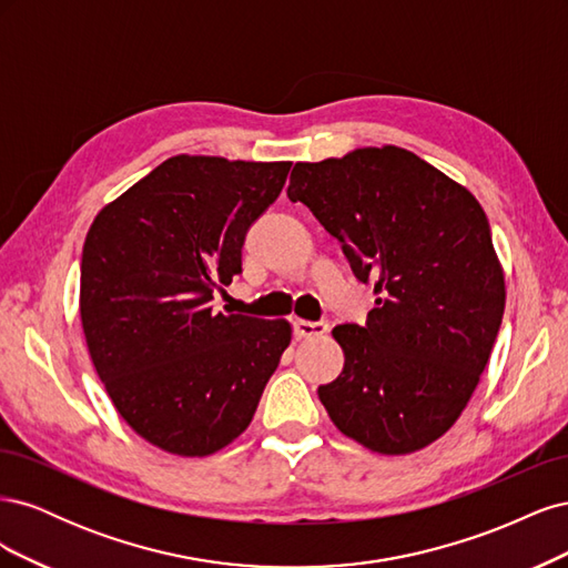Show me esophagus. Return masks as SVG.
Instances as JSON below:
<instances>
[{
    "label": "esophagus",
    "instance_id": "34e87169",
    "mask_svg": "<svg viewBox=\"0 0 568 568\" xmlns=\"http://www.w3.org/2000/svg\"><path fill=\"white\" fill-rule=\"evenodd\" d=\"M332 329V324L322 320V322H307V320H296L294 322V334L298 338H317V336H324L326 332Z\"/></svg>",
    "mask_w": 568,
    "mask_h": 568
}]
</instances>
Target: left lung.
<instances>
[{"mask_svg": "<svg viewBox=\"0 0 568 568\" xmlns=\"http://www.w3.org/2000/svg\"><path fill=\"white\" fill-rule=\"evenodd\" d=\"M286 194L379 296L365 326H334L346 363L317 388L322 405L374 453L426 448L467 407L503 324L505 274L484 209L400 146L296 163Z\"/></svg>", "mask_w": 568, "mask_h": 568, "instance_id": "obj_1", "label": "left lung"}]
</instances>
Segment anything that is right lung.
I'll list each match as a JSON object with an SVG mask.
<instances>
[{
    "label": "right lung",
    "mask_w": 568,
    "mask_h": 568,
    "mask_svg": "<svg viewBox=\"0 0 568 568\" xmlns=\"http://www.w3.org/2000/svg\"><path fill=\"white\" fill-rule=\"evenodd\" d=\"M288 170L182 153L101 209L84 239L80 317L94 369L120 417L165 453L205 457L242 436L291 343L286 320L213 305Z\"/></svg>",
    "instance_id": "1"
}]
</instances>
